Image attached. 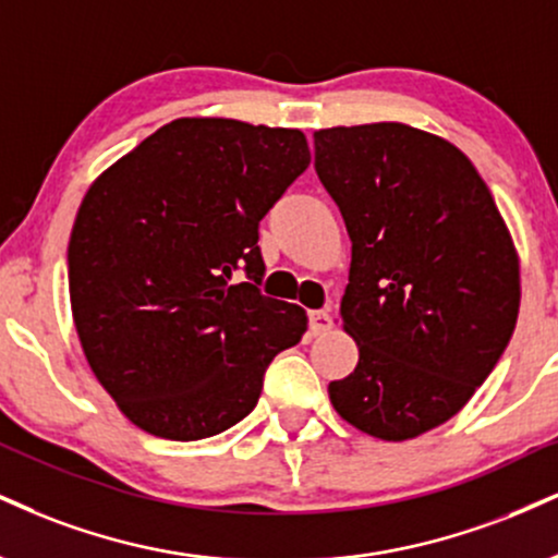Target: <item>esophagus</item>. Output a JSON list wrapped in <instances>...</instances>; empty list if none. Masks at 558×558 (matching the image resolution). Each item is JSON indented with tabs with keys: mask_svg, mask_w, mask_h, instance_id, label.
I'll return each mask as SVG.
<instances>
[{
	"mask_svg": "<svg viewBox=\"0 0 558 558\" xmlns=\"http://www.w3.org/2000/svg\"><path fill=\"white\" fill-rule=\"evenodd\" d=\"M332 327V317L327 308H317V312H308V330L312 335H322Z\"/></svg>",
	"mask_w": 558,
	"mask_h": 558,
	"instance_id": "1",
	"label": "esophagus"
}]
</instances>
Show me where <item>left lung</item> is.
Wrapping results in <instances>:
<instances>
[{"mask_svg":"<svg viewBox=\"0 0 558 558\" xmlns=\"http://www.w3.org/2000/svg\"><path fill=\"white\" fill-rule=\"evenodd\" d=\"M343 215L340 317L359 364L327 392L340 418L405 441L452 418L494 372L520 312V257L471 158L400 122L314 132Z\"/></svg>","mask_w":558,"mask_h":558,"instance_id":"1","label":"left lung"}]
</instances>
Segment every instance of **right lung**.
<instances>
[{"label":"right lung","mask_w":558,"mask_h":558,"mask_svg":"<svg viewBox=\"0 0 558 558\" xmlns=\"http://www.w3.org/2000/svg\"><path fill=\"white\" fill-rule=\"evenodd\" d=\"M308 160L301 130L184 117L90 184L66 250L72 319L137 428L173 441L226 432L306 332L304 308L259 293L257 228Z\"/></svg>","instance_id":"add662e5"}]
</instances>
